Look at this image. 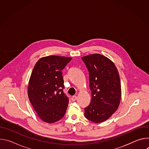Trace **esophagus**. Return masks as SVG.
<instances>
[{
  "label": "esophagus",
  "instance_id": "esophagus-1",
  "mask_svg": "<svg viewBox=\"0 0 149 149\" xmlns=\"http://www.w3.org/2000/svg\"><path fill=\"white\" fill-rule=\"evenodd\" d=\"M77 99V97L76 95H74V96H72V97H71V100H72V101H75Z\"/></svg>",
  "mask_w": 149,
  "mask_h": 149
}]
</instances>
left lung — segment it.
Wrapping results in <instances>:
<instances>
[{"instance_id": "1", "label": "left lung", "mask_w": 149, "mask_h": 149, "mask_svg": "<svg viewBox=\"0 0 149 149\" xmlns=\"http://www.w3.org/2000/svg\"><path fill=\"white\" fill-rule=\"evenodd\" d=\"M89 72L91 100L84 109L88 120L98 123L109 118L117 110L121 90L118 72L108 58L96 54L82 58Z\"/></svg>"}]
</instances>
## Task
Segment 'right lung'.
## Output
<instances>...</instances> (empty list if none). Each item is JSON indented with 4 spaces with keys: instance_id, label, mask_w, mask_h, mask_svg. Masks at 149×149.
Wrapping results in <instances>:
<instances>
[{
    "instance_id": "obj_1",
    "label": "right lung",
    "mask_w": 149,
    "mask_h": 149,
    "mask_svg": "<svg viewBox=\"0 0 149 149\" xmlns=\"http://www.w3.org/2000/svg\"><path fill=\"white\" fill-rule=\"evenodd\" d=\"M71 58L51 55L40 58L31 74L28 97L39 118L53 123L64 116L69 99L63 92L62 70Z\"/></svg>"
}]
</instances>
